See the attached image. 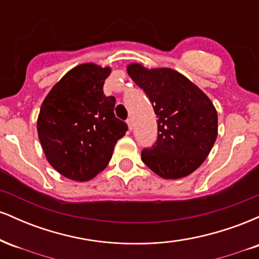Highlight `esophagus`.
I'll return each instance as SVG.
<instances>
[{
  "label": "esophagus",
  "instance_id": "1",
  "mask_svg": "<svg viewBox=\"0 0 259 259\" xmlns=\"http://www.w3.org/2000/svg\"><path fill=\"white\" fill-rule=\"evenodd\" d=\"M126 124H127V127H129V130L133 129V119L132 118H129V119L126 120Z\"/></svg>",
  "mask_w": 259,
  "mask_h": 259
}]
</instances>
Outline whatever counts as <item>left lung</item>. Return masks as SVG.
I'll return each instance as SVG.
<instances>
[{
  "instance_id": "left-lung-1",
  "label": "left lung",
  "mask_w": 259,
  "mask_h": 259,
  "mask_svg": "<svg viewBox=\"0 0 259 259\" xmlns=\"http://www.w3.org/2000/svg\"><path fill=\"white\" fill-rule=\"evenodd\" d=\"M126 72L152 102L158 139L141 159L163 179H180L207 158L218 135V113L212 101L185 75L171 68L127 64Z\"/></svg>"
}]
</instances>
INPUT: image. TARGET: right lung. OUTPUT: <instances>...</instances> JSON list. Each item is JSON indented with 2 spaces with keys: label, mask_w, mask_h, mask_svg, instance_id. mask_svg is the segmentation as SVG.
Instances as JSON below:
<instances>
[{
  "label": "right lung",
  "mask_w": 259,
  "mask_h": 259,
  "mask_svg": "<svg viewBox=\"0 0 259 259\" xmlns=\"http://www.w3.org/2000/svg\"><path fill=\"white\" fill-rule=\"evenodd\" d=\"M111 67L82 63L70 69L45 97L37 135L47 162L74 181H89L108 165L125 135L115 118V99L103 94Z\"/></svg>",
  "instance_id": "right-lung-1"
}]
</instances>
